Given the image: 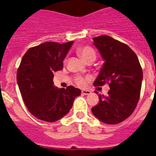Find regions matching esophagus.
Returning <instances> with one entry per match:
<instances>
[{
	"label": "esophagus",
	"instance_id": "obj_1",
	"mask_svg": "<svg viewBox=\"0 0 156 156\" xmlns=\"http://www.w3.org/2000/svg\"><path fill=\"white\" fill-rule=\"evenodd\" d=\"M91 93V91L89 90H82V94H84V95H88L90 94Z\"/></svg>",
	"mask_w": 156,
	"mask_h": 156
}]
</instances>
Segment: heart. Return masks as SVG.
<instances>
[{"label":"heart","instance_id":"heart-1","mask_svg":"<svg viewBox=\"0 0 156 156\" xmlns=\"http://www.w3.org/2000/svg\"><path fill=\"white\" fill-rule=\"evenodd\" d=\"M79 54L81 56L83 60L85 62H87L89 59L90 58H94L95 59V52L90 47H84V48H81L79 50ZM89 77H87V78H83V77L78 76L76 78V83L80 87H84L86 85L87 80H89Z\"/></svg>","mask_w":156,"mask_h":156}]
</instances>
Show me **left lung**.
I'll use <instances>...</instances> for the list:
<instances>
[{
    "mask_svg": "<svg viewBox=\"0 0 156 156\" xmlns=\"http://www.w3.org/2000/svg\"><path fill=\"white\" fill-rule=\"evenodd\" d=\"M104 60L94 86L108 83V94L99 95V103L91 108L94 116L106 124H117L134 111L139 98L143 72L136 54L127 45L109 36L93 38Z\"/></svg>",
    "mask_w": 156,
    "mask_h": 156,
    "instance_id": "left-lung-1",
    "label": "left lung"
}]
</instances>
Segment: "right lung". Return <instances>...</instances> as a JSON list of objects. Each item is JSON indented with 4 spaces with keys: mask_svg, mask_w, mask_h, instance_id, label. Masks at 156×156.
Returning <instances> with one entry per match:
<instances>
[{
    "mask_svg": "<svg viewBox=\"0 0 156 156\" xmlns=\"http://www.w3.org/2000/svg\"><path fill=\"white\" fill-rule=\"evenodd\" d=\"M73 41L45 42L30 48L17 71V83L25 105L33 115L55 122L68 113L81 90L73 86H54V73L63 69V61Z\"/></svg>",
    "mask_w": 156,
    "mask_h": 156,
    "instance_id": "1",
    "label": "right lung"
}]
</instances>
